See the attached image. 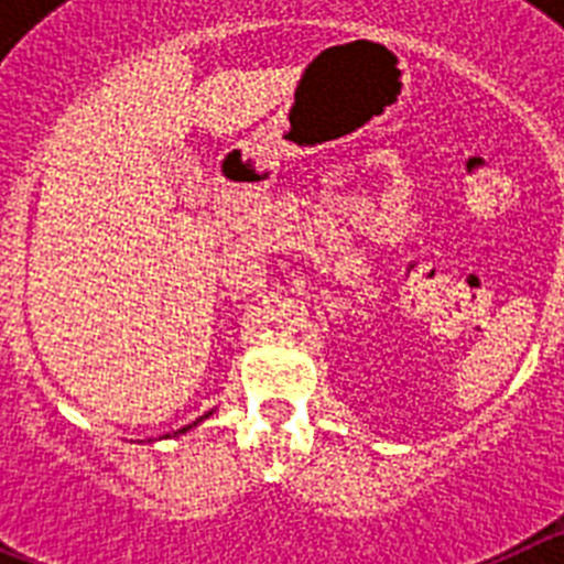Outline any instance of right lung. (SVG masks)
Returning <instances> with one entry per match:
<instances>
[{
  "label": "right lung",
  "mask_w": 564,
  "mask_h": 564,
  "mask_svg": "<svg viewBox=\"0 0 564 564\" xmlns=\"http://www.w3.org/2000/svg\"><path fill=\"white\" fill-rule=\"evenodd\" d=\"M208 415H214V412H206V415H203V417H197V421H194V423H188V426H183V430L177 432V435H183V432H188V430H192V426H197V423H203V421H206ZM166 437H169V435H166Z\"/></svg>",
  "instance_id": "right-lung-1"
}]
</instances>
